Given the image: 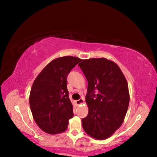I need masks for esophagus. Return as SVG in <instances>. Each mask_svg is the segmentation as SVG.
<instances>
[{
    "label": "esophagus",
    "instance_id": "obj_1",
    "mask_svg": "<svg viewBox=\"0 0 157 157\" xmlns=\"http://www.w3.org/2000/svg\"><path fill=\"white\" fill-rule=\"evenodd\" d=\"M84 103V100L83 98H80V99H78V100L76 101V103H77L78 105H81V104H83Z\"/></svg>",
    "mask_w": 157,
    "mask_h": 157
}]
</instances>
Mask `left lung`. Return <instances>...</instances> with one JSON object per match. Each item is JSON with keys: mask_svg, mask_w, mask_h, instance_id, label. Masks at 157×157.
I'll use <instances>...</instances> for the list:
<instances>
[{"mask_svg": "<svg viewBox=\"0 0 157 157\" xmlns=\"http://www.w3.org/2000/svg\"><path fill=\"white\" fill-rule=\"evenodd\" d=\"M78 66L88 80V114L82 120L83 129L94 139L105 140L124 122L130 101L126 79L118 65L105 58L82 59Z\"/></svg>", "mask_w": 157, "mask_h": 157, "instance_id": "left-lung-1", "label": "left lung"}]
</instances>
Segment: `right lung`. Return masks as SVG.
<instances>
[{
	"instance_id": "obj_1",
	"label": "right lung",
	"mask_w": 157,
	"mask_h": 157,
	"mask_svg": "<svg viewBox=\"0 0 157 157\" xmlns=\"http://www.w3.org/2000/svg\"><path fill=\"white\" fill-rule=\"evenodd\" d=\"M81 60L70 56L54 59L33 82L29 95L30 108L37 126L47 134L65 132L69 120L73 117L67 76Z\"/></svg>"
}]
</instances>
